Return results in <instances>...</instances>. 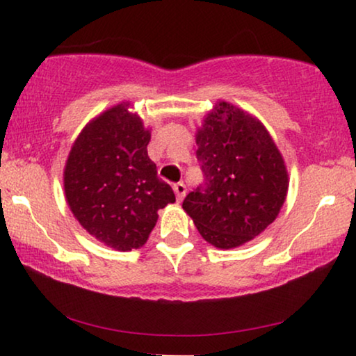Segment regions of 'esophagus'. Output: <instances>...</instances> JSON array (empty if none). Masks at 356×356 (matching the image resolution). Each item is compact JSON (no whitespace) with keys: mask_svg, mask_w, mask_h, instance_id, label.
Masks as SVG:
<instances>
[{"mask_svg":"<svg viewBox=\"0 0 356 356\" xmlns=\"http://www.w3.org/2000/svg\"><path fill=\"white\" fill-rule=\"evenodd\" d=\"M173 191H175V194H177L178 201H181V199L184 197V194H186V186H184V183H175Z\"/></svg>","mask_w":356,"mask_h":356,"instance_id":"34e87169","label":"esophagus"}]
</instances>
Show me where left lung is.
Wrapping results in <instances>:
<instances>
[{
    "label": "left lung",
    "instance_id": "8db88e82",
    "mask_svg": "<svg viewBox=\"0 0 356 356\" xmlns=\"http://www.w3.org/2000/svg\"><path fill=\"white\" fill-rule=\"evenodd\" d=\"M204 183L183 209L207 243L220 250L245 245L275 220L289 191L282 154L264 124L217 102L196 133Z\"/></svg>",
    "mask_w": 356,
    "mask_h": 356
}]
</instances>
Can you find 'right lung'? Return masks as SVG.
Instances as JSON below:
<instances>
[{
	"instance_id": "1",
	"label": "right lung",
	"mask_w": 356,
	"mask_h": 356,
	"mask_svg": "<svg viewBox=\"0 0 356 356\" xmlns=\"http://www.w3.org/2000/svg\"><path fill=\"white\" fill-rule=\"evenodd\" d=\"M120 104L97 116L72 144L65 194L82 228L116 251L145 245L159 209L175 202L147 155L150 131Z\"/></svg>"
}]
</instances>
